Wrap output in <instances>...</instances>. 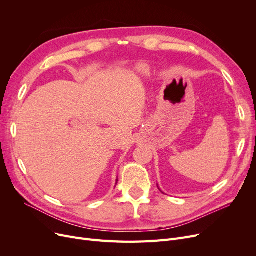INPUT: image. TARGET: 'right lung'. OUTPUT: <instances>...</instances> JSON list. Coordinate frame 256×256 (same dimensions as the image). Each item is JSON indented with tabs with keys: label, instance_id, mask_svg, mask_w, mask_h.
Masks as SVG:
<instances>
[{
	"label": "right lung",
	"instance_id": "right-lung-1",
	"mask_svg": "<svg viewBox=\"0 0 256 256\" xmlns=\"http://www.w3.org/2000/svg\"><path fill=\"white\" fill-rule=\"evenodd\" d=\"M116 184H118V180H116Z\"/></svg>",
	"mask_w": 256,
	"mask_h": 256
}]
</instances>
